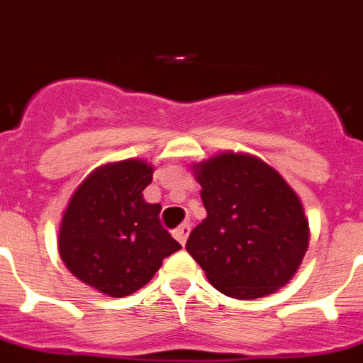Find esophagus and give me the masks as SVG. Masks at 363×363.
Wrapping results in <instances>:
<instances>
[{"instance_id": "esophagus-1", "label": "esophagus", "mask_w": 363, "mask_h": 363, "mask_svg": "<svg viewBox=\"0 0 363 363\" xmlns=\"http://www.w3.org/2000/svg\"><path fill=\"white\" fill-rule=\"evenodd\" d=\"M190 225L188 223H184V225L179 226L177 230H173V238L177 239L181 245H186V239H188V235H190Z\"/></svg>"}]
</instances>
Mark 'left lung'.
<instances>
[{"instance_id": "1", "label": "left lung", "mask_w": 363, "mask_h": 363, "mask_svg": "<svg viewBox=\"0 0 363 363\" xmlns=\"http://www.w3.org/2000/svg\"><path fill=\"white\" fill-rule=\"evenodd\" d=\"M206 219L186 250L225 296L254 299L289 283L308 247V220L292 188L269 164L223 153L197 168Z\"/></svg>"}]
</instances>
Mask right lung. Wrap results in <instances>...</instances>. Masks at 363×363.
<instances>
[{
    "label": "right lung",
    "mask_w": 363,
    "mask_h": 363,
    "mask_svg": "<svg viewBox=\"0 0 363 363\" xmlns=\"http://www.w3.org/2000/svg\"><path fill=\"white\" fill-rule=\"evenodd\" d=\"M153 168L122 160L96 169L78 186L62 219L58 250L71 274L111 298L146 285L164 257L181 250L160 225V204L143 191Z\"/></svg>",
    "instance_id": "1"
}]
</instances>
